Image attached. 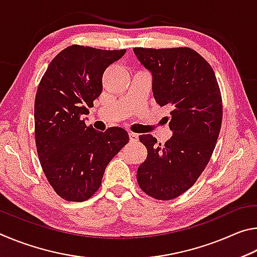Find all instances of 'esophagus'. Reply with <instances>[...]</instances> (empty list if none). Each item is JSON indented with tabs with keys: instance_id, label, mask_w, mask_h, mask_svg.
<instances>
[{
	"instance_id": "obj_1",
	"label": "esophagus",
	"mask_w": 257,
	"mask_h": 257,
	"mask_svg": "<svg viewBox=\"0 0 257 257\" xmlns=\"http://www.w3.org/2000/svg\"><path fill=\"white\" fill-rule=\"evenodd\" d=\"M138 139H139L138 134L129 133V141H130V142H133V143H135V142H138Z\"/></svg>"
}]
</instances>
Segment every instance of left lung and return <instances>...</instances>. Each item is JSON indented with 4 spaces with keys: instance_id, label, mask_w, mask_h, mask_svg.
Wrapping results in <instances>:
<instances>
[{
    "instance_id": "8db88e82",
    "label": "left lung",
    "mask_w": 257,
    "mask_h": 257,
    "mask_svg": "<svg viewBox=\"0 0 257 257\" xmlns=\"http://www.w3.org/2000/svg\"><path fill=\"white\" fill-rule=\"evenodd\" d=\"M134 53L152 73V89L160 106L171 108L172 137L164 145L141 135L147 158L137 181L149 196L169 201L193 186L210 161L222 122V99L215 73L189 47L143 49Z\"/></svg>"
}]
</instances>
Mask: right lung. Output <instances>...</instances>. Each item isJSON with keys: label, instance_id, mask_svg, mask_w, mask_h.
<instances>
[{"label": "right lung", "instance_id": "obj_1", "mask_svg": "<svg viewBox=\"0 0 257 257\" xmlns=\"http://www.w3.org/2000/svg\"><path fill=\"white\" fill-rule=\"evenodd\" d=\"M125 50L71 45L51 61L35 98V138L40 162L56 194L70 202L90 198L107 164L129 142L120 127L98 132L84 118L102 93L105 69Z\"/></svg>", "mask_w": 257, "mask_h": 257}]
</instances>
